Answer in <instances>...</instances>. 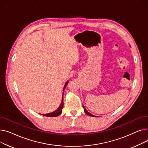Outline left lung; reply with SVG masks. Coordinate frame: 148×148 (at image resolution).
Wrapping results in <instances>:
<instances>
[{
    "label": "left lung",
    "instance_id": "8db88e82",
    "mask_svg": "<svg viewBox=\"0 0 148 148\" xmlns=\"http://www.w3.org/2000/svg\"><path fill=\"white\" fill-rule=\"evenodd\" d=\"M83 107L84 108V113H86V114H88V115H89V116H92V117H98V116H94V115H93V114H92L91 113H90L89 112H88L87 110H86V108H84V107L83 106Z\"/></svg>",
    "mask_w": 148,
    "mask_h": 148
}]
</instances>
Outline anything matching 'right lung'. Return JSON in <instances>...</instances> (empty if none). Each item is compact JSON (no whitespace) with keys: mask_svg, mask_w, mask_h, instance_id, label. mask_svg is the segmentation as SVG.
I'll use <instances>...</instances> for the list:
<instances>
[{"mask_svg":"<svg viewBox=\"0 0 148 148\" xmlns=\"http://www.w3.org/2000/svg\"><path fill=\"white\" fill-rule=\"evenodd\" d=\"M68 83V81H67L65 84V86L63 89V95H62V101H61V103L60 105L59 106V107H58V108L57 110H56L54 112L50 113H47V114H42V115L45 116H47V117H56V116L60 115L62 112V108L64 107V101H63V95H64V90L65 89L66 86H67V84Z\"/></svg>","mask_w":148,"mask_h":148,"instance_id":"add662e5","label":"right lung"}]
</instances>
